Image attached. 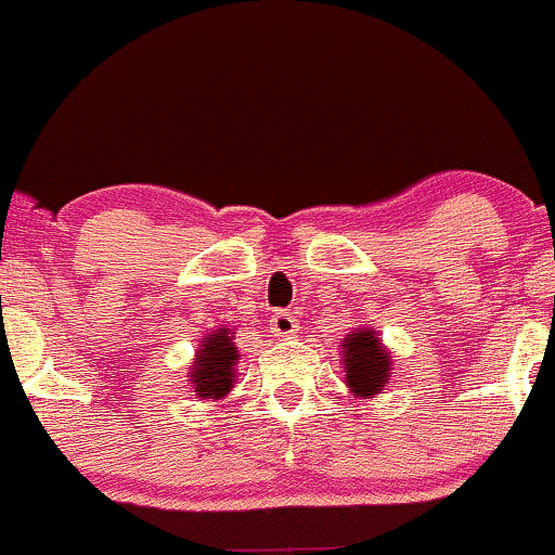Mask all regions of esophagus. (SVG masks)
Returning <instances> with one entry per match:
<instances>
[{
  "mask_svg": "<svg viewBox=\"0 0 555 555\" xmlns=\"http://www.w3.org/2000/svg\"><path fill=\"white\" fill-rule=\"evenodd\" d=\"M296 328H299V323H296V318L291 315V312L278 310L275 315L270 318V331L275 336H291V334H296Z\"/></svg>",
  "mask_w": 555,
  "mask_h": 555,
  "instance_id": "obj_1",
  "label": "esophagus"
}]
</instances>
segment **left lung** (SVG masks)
Masks as SVG:
<instances>
[{
  "label": "left lung",
  "instance_id": "obj_1",
  "mask_svg": "<svg viewBox=\"0 0 555 555\" xmlns=\"http://www.w3.org/2000/svg\"><path fill=\"white\" fill-rule=\"evenodd\" d=\"M347 387L356 398H374L387 387L392 374V356L374 328H356L341 339Z\"/></svg>",
  "mask_w": 555,
  "mask_h": 555
}]
</instances>
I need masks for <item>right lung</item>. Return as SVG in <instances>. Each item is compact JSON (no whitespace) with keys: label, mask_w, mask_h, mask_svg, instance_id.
Masks as SVG:
<instances>
[{"label":"right lung","mask_w":555,"mask_h":555,"mask_svg":"<svg viewBox=\"0 0 555 555\" xmlns=\"http://www.w3.org/2000/svg\"><path fill=\"white\" fill-rule=\"evenodd\" d=\"M235 331L221 325L199 339L194 361L190 365V390L199 401H221L235 387V369L240 361L237 345L232 341Z\"/></svg>","instance_id":"obj_1"}]
</instances>
